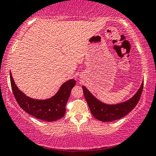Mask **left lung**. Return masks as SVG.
<instances>
[{
	"instance_id": "obj_1",
	"label": "left lung",
	"mask_w": 156,
	"mask_h": 156,
	"mask_svg": "<svg viewBox=\"0 0 156 156\" xmlns=\"http://www.w3.org/2000/svg\"><path fill=\"white\" fill-rule=\"evenodd\" d=\"M82 89L84 98L88 104L93 116L99 121L108 122V121L118 120L122 118L135 108L141 96L144 89V82L141 84L138 91L131 99L123 103L114 104V105H108L102 103L94 97L89 92V91L87 90L86 87H82Z\"/></svg>"
}]
</instances>
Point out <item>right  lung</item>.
Masks as SVG:
<instances>
[{
  "label": "right lung",
  "instance_id": "right-lung-1",
  "mask_svg": "<svg viewBox=\"0 0 156 156\" xmlns=\"http://www.w3.org/2000/svg\"><path fill=\"white\" fill-rule=\"evenodd\" d=\"M10 77L12 91L16 101L27 114L47 121H55L64 116L72 89L76 84L75 80H70L64 83L54 97L45 100H37L27 97L19 90L15 84L11 72H10Z\"/></svg>",
  "mask_w": 156,
  "mask_h": 156
}]
</instances>
